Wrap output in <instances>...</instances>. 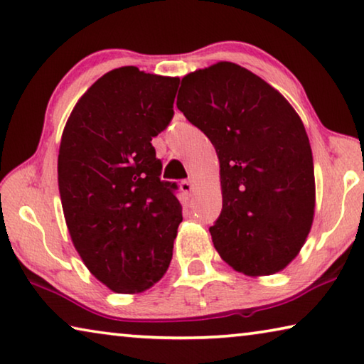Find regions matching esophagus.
<instances>
[{
	"label": "esophagus",
	"mask_w": 364,
	"mask_h": 364,
	"mask_svg": "<svg viewBox=\"0 0 364 364\" xmlns=\"http://www.w3.org/2000/svg\"><path fill=\"white\" fill-rule=\"evenodd\" d=\"M180 188L184 194H191V191L194 189V184L191 180H184L180 183Z\"/></svg>",
	"instance_id": "esophagus-1"
}]
</instances>
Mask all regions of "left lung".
I'll use <instances>...</instances> for the list:
<instances>
[{
	"instance_id": "1",
	"label": "left lung",
	"mask_w": 364,
	"mask_h": 364,
	"mask_svg": "<svg viewBox=\"0 0 364 364\" xmlns=\"http://www.w3.org/2000/svg\"><path fill=\"white\" fill-rule=\"evenodd\" d=\"M176 107L220 164L213 246L236 272L272 275L298 256L313 225L314 164L301 118L279 90L230 61L181 79Z\"/></svg>"
}]
</instances>
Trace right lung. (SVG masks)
<instances>
[{"instance_id":"right-lung-1","label":"right lung","mask_w":364,"mask_h":364,"mask_svg":"<svg viewBox=\"0 0 364 364\" xmlns=\"http://www.w3.org/2000/svg\"><path fill=\"white\" fill-rule=\"evenodd\" d=\"M178 77L136 66L95 80L66 121L58 186L73 245L117 293L146 291L165 275L181 223L175 183L161 181L152 137L173 118Z\"/></svg>"}]
</instances>
